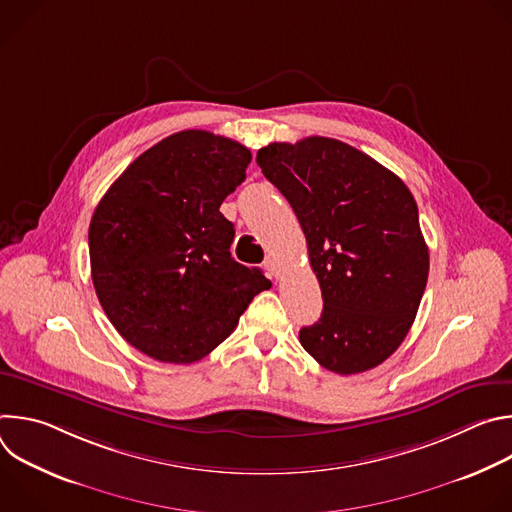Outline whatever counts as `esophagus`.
Masks as SVG:
<instances>
[{"mask_svg":"<svg viewBox=\"0 0 512 512\" xmlns=\"http://www.w3.org/2000/svg\"><path fill=\"white\" fill-rule=\"evenodd\" d=\"M265 269H267V273H269V277H273V279H277L279 277V267H277V261L275 259H271V257H267L265 259Z\"/></svg>","mask_w":512,"mask_h":512,"instance_id":"esophagus-1","label":"esophagus"}]
</instances>
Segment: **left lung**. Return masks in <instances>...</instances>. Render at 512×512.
Segmentation results:
<instances>
[{
  "label": "left lung",
  "mask_w": 512,
  "mask_h": 512,
  "mask_svg": "<svg viewBox=\"0 0 512 512\" xmlns=\"http://www.w3.org/2000/svg\"><path fill=\"white\" fill-rule=\"evenodd\" d=\"M257 164L294 208L322 289L302 346L338 375L375 369L405 340L427 283L413 194L371 156L320 135L269 143Z\"/></svg>",
  "instance_id": "1"
}]
</instances>
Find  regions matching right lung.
<instances>
[{"mask_svg": "<svg viewBox=\"0 0 512 512\" xmlns=\"http://www.w3.org/2000/svg\"><path fill=\"white\" fill-rule=\"evenodd\" d=\"M249 162L239 141L178 131L131 162L97 204L93 285L111 324L143 354L200 360L271 287L261 269L231 257L235 227L218 210Z\"/></svg>", "mask_w": 512, "mask_h": 512, "instance_id": "1", "label": "right lung"}]
</instances>
